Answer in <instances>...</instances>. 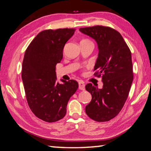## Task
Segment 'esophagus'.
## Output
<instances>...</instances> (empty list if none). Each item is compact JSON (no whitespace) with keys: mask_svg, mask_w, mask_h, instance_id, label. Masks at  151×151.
Here are the masks:
<instances>
[{"mask_svg":"<svg viewBox=\"0 0 151 151\" xmlns=\"http://www.w3.org/2000/svg\"><path fill=\"white\" fill-rule=\"evenodd\" d=\"M78 88L82 91L85 90V85L83 82H79L78 83Z\"/></svg>","mask_w":151,"mask_h":151,"instance_id":"esophagus-1","label":"esophagus"}]
</instances>
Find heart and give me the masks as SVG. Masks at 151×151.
I'll list each match as a JSON object with an SVG mask.
<instances>
[{"mask_svg": "<svg viewBox=\"0 0 151 151\" xmlns=\"http://www.w3.org/2000/svg\"><path fill=\"white\" fill-rule=\"evenodd\" d=\"M85 41H89V40H86V39H84V40H82L81 42H85Z\"/></svg>", "mask_w": 151, "mask_h": 151, "instance_id": "b5f03b06", "label": "heart"}]
</instances>
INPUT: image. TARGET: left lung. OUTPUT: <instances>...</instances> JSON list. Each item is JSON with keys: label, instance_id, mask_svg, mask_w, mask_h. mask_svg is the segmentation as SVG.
Listing matches in <instances>:
<instances>
[{"label": "left lung", "instance_id": "1", "mask_svg": "<svg viewBox=\"0 0 151 151\" xmlns=\"http://www.w3.org/2000/svg\"><path fill=\"white\" fill-rule=\"evenodd\" d=\"M79 30L96 40L99 55L94 75H102L103 86L88 83L86 90L92 100L85 107L87 115L97 122H106L118 114L126 102L133 80L131 52L120 33L109 27L81 28Z\"/></svg>", "mask_w": 151, "mask_h": 151}]
</instances>
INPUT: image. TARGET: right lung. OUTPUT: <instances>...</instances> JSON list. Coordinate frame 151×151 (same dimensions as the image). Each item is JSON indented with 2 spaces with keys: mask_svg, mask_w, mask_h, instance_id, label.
<instances>
[{
  "mask_svg": "<svg viewBox=\"0 0 151 151\" xmlns=\"http://www.w3.org/2000/svg\"><path fill=\"white\" fill-rule=\"evenodd\" d=\"M75 31L67 28L45 30L25 51L21 75L27 101L35 115L45 122L58 121L65 116L68 102L78 87L75 80L61 79L59 84L56 75L64 47Z\"/></svg>",
  "mask_w": 151,
  "mask_h": 151,
  "instance_id": "add662e5",
  "label": "right lung"
}]
</instances>
